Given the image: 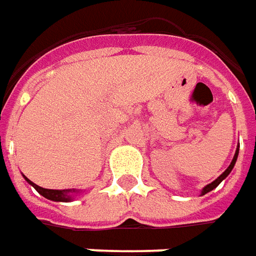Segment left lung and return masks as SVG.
I'll use <instances>...</instances> for the list:
<instances>
[{
  "instance_id": "obj_1",
  "label": "left lung",
  "mask_w": 256,
  "mask_h": 256,
  "mask_svg": "<svg viewBox=\"0 0 256 256\" xmlns=\"http://www.w3.org/2000/svg\"><path fill=\"white\" fill-rule=\"evenodd\" d=\"M237 157H238V148H237V151H236V156H234V158H232V161H231L230 166H228V168H227V170H226V171H224L223 174H222V175L218 176V178L216 179V180H213L212 184H208V186L203 188V190H202V194H208V192H210V190H213V189H214L216 186H218V184H220V182H222V180H223L224 178H227V175L230 174L231 170H232V168H234V165H236Z\"/></svg>"
}]
</instances>
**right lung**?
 <instances>
[{"mask_svg": "<svg viewBox=\"0 0 256 256\" xmlns=\"http://www.w3.org/2000/svg\"><path fill=\"white\" fill-rule=\"evenodd\" d=\"M25 179L32 185L42 196H44L46 199H50V200L54 202H70L72 200V196L71 194H76L77 190H71V189H62V190H54V189H44V188L38 186L36 184H33L30 179H28L25 176Z\"/></svg>", "mask_w": 256, "mask_h": 256, "instance_id": "right-lung-1", "label": "right lung"}]
</instances>
